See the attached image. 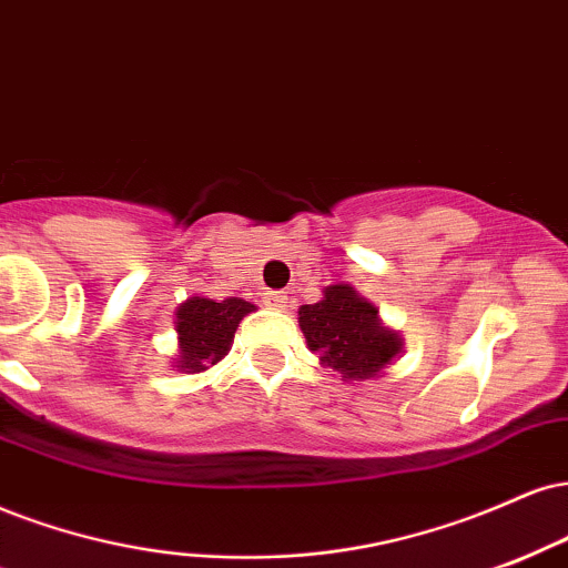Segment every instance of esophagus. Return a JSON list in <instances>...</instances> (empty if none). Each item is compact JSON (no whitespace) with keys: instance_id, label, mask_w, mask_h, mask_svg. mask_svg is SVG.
Wrapping results in <instances>:
<instances>
[{"instance_id":"34e87169","label":"esophagus","mask_w":568,"mask_h":568,"mask_svg":"<svg viewBox=\"0 0 568 568\" xmlns=\"http://www.w3.org/2000/svg\"><path fill=\"white\" fill-rule=\"evenodd\" d=\"M264 304L270 306V310L283 312L285 306H288V293H283V291H270V293H264Z\"/></svg>"}]
</instances>
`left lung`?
Here are the masks:
<instances>
[{
	"instance_id": "1",
	"label": "left lung",
	"mask_w": 568,
	"mask_h": 568,
	"mask_svg": "<svg viewBox=\"0 0 568 568\" xmlns=\"http://www.w3.org/2000/svg\"><path fill=\"white\" fill-rule=\"evenodd\" d=\"M298 325L306 346L320 354V365L338 373L341 381L381 378L405 349L402 333L388 327L378 306L349 283L325 285L317 304L298 306Z\"/></svg>"
}]
</instances>
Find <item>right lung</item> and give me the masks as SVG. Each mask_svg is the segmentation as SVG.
I'll return each instance as SVG.
<instances>
[{"instance_id": "right-lung-1", "label": "right lung", "mask_w": 568, "mask_h": 568, "mask_svg": "<svg viewBox=\"0 0 568 568\" xmlns=\"http://www.w3.org/2000/svg\"><path fill=\"white\" fill-rule=\"evenodd\" d=\"M251 312H256V306L235 296L224 302H214L197 293L184 298L174 312L176 354L172 367L180 373H203L214 367L216 362L227 357L237 325Z\"/></svg>"}]
</instances>
